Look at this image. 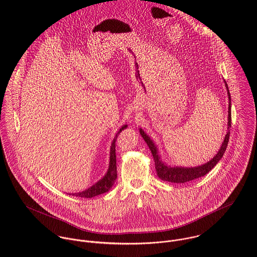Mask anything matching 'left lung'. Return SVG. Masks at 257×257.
I'll return each mask as SVG.
<instances>
[{"label": "left lung", "instance_id": "left-lung-1", "mask_svg": "<svg viewBox=\"0 0 257 257\" xmlns=\"http://www.w3.org/2000/svg\"><path fill=\"white\" fill-rule=\"evenodd\" d=\"M226 89H227V94H228V99H229V105H228V128L231 125V110H230V94L228 91V87L227 84H225ZM140 133L142 135V137L144 138V140L146 141L147 146L149 147L152 155H153V159L155 162V169H156V173L158 175V177L163 180V181H167V182H172V183H185V182H189L191 180L197 179L199 177L205 176L206 174H208L220 161V158L223 156V153L226 149L227 144H228V139H229V131L227 132L222 146L220 147L219 152L217 153V155L208 163L202 165V166H198V167H194V168H184V167H168L166 165H164L161 160L158 157L157 154V150L156 147L154 146V144L152 143V141L148 138L147 134H145V132L143 130H140Z\"/></svg>", "mask_w": 257, "mask_h": 257}]
</instances>
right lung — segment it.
Wrapping results in <instances>:
<instances>
[{"label":"right lung","instance_id":"1","mask_svg":"<svg viewBox=\"0 0 257 257\" xmlns=\"http://www.w3.org/2000/svg\"><path fill=\"white\" fill-rule=\"evenodd\" d=\"M125 127H126V124L121 126L120 130L115 135L114 140L112 141V144H111V147H110V166H109V170H108L106 176L102 180H100L98 183L93 185L88 190H85V191L79 192V193H75V194H70V195L88 199V198H92V197H95L97 195H101L103 193H106L110 190L111 186L114 183L115 179H116V176H117V173H116V158H115V140H116L118 134L122 130H124Z\"/></svg>","mask_w":257,"mask_h":257}]
</instances>
